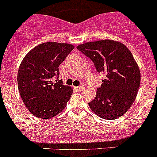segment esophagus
Segmentation results:
<instances>
[{
	"instance_id": "esophagus-1",
	"label": "esophagus",
	"mask_w": 157,
	"mask_h": 157,
	"mask_svg": "<svg viewBox=\"0 0 157 157\" xmlns=\"http://www.w3.org/2000/svg\"><path fill=\"white\" fill-rule=\"evenodd\" d=\"M74 89H75L77 91L80 92L82 90H83V87H82V86H74Z\"/></svg>"
}]
</instances>
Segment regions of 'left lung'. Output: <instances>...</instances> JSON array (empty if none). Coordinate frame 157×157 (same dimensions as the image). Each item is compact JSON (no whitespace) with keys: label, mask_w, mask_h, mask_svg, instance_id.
<instances>
[{"label":"left lung","mask_w":157,"mask_h":157,"mask_svg":"<svg viewBox=\"0 0 157 157\" xmlns=\"http://www.w3.org/2000/svg\"><path fill=\"white\" fill-rule=\"evenodd\" d=\"M78 50L105 74L96 96L89 102L93 113L107 120L122 116L134 102L140 83V72L132 54L124 44L111 39L79 45Z\"/></svg>","instance_id":"8db88e82"}]
</instances>
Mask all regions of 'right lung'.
Instances as JSON below:
<instances>
[{
	"label": "right lung",
	"mask_w": 157,
	"mask_h": 157,
	"mask_svg": "<svg viewBox=\"0 0 157 157\" xmlns=\"http://www.w3.org/2000/svg\"><path fill=\"white\" fill-rule=\"evenodd\" d=\"M74 48L71 44L45 42L29 51L20 64L17 83L28 110L39 118H51L67 105L73 89L54 80L58 67Z\"/></svg>",
	"instance_id": "obj_1"
}]
</instances>
